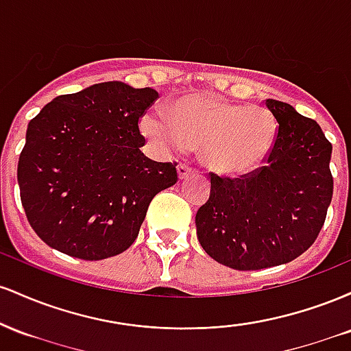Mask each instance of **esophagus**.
I'll use <instances>...</instances> for the list:
<instances>
[{
    "label": "esophagus",
    "instance_id": "esophagus-1",
    "mask_svg": "<svg viewBox=\"0 0 351 351\" xmlns=\"http://www.w3.org/2000/svg\"><path fill=\"white\" fill-rule=\"evenodd\" d=\"M191 173H195V168H193L191 165H188V163H180L178 165V175H180L181 180L186 178V176L191 175Z\"/></svg>",
    "mask_w": 351,
    "mask_h": 351
}]
</instances>
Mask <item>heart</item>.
I'll list each match as a JSON object with an SVG mask.
<instances>
[{
    "instance_id": "heart-1",
    "label": "heart",
    "mask_w": 351,
    "mask_h": 351,
    "mask_svg": "<svg viewBox=\"0 0 351 351\" xmlns=\"http://www.w3.org/2000/svg\"><path fill=\"white\" fill-rule=\"evenodd\" d=\"M143 135L162 152L201 148L209 170L243 176L256 170L271 152L277 125L263 107H243L213 95H186L162 112L143 115Z\"/></svg>"
}]
</instances>
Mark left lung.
Here are the masks:
<instances>
[{
  "label": "left lung",
  "mask_w": 351,
  "mask_h": 351,
  "mask_svg": "<svg viewBox=\"0 0 351 351\" xmlns=\"http://www.w3.org/2000/svg\"><path fill=\"white\" fill-rule=\"evenodd\" d=\"M265 107L279 125L264 167L239 178L209 173L211 195L196 213L199 244L236 271L297 259L315 243L333 195L332 143L320 125L280 100Z\"/></svg>",
  "instance_id": "1"
}]
</instances>
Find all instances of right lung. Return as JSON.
<instances>
[{
    "label": "right lung",
    "mask_w": 351,
    "mask_h": 351,
    "mask_svg": "<svg viewBox=\"0 0 351 351\" xmlns=\"http://www.w3.org/2000/svg\"><path fill=\"white\" fill-rule=\"evenodd\" d=\"M156 99L150 87L112 80L59 95L31 120L19 195L47 245L100 261L134 244L152 199L178 181L176 163L153 162L140 150V119Z\"/></svg>",
    "instance_id": "add662e5"
}]
</instances>
